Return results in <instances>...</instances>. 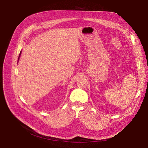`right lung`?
Masks as SVG:
<instances>
[{"label":"right lung","instance_id":"obj_1","mask_svg":"<svg viewBox=\"0 0 148 148\" xmlns=\"http://www.w3.org/2000/svg\"><path fill=\"white\" fill-rule=\"evenodd\" d=\"M20 54H21V52H20V54H19V58H20Z\"/></svg>","mask_w":148,"mask_h":148}]
</instances>
